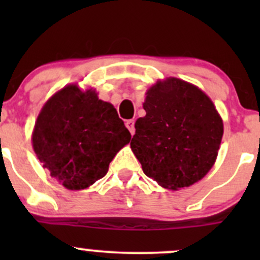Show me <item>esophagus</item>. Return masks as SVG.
<instances>
[{
  "label": "esophagus",
  "instance_id": "esophagus-1",
  "mask_svg": "<svg viewBox=\"0 0 260 260\" xmlns=\"http://www.w3.org/2000/svg\"><path fill=\"white\" fill-rule=\"evenodd\" d=\"M134 123H136V122H134V120H128L126 122V127L128 128V131H129L132 136L134 134V132H136V128H134Z\"/></svg>",
  "mask_w": 260,
  "mask_h": 260
}]
</instances>
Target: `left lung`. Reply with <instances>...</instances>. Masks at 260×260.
<instances>
[{"instance_id": "left-lung-1", "label": "left lung", "mask_w": 260, "mask_h": 260, "mask_svg": "<svg viewBox=\"0 0 260 260\" xmlns=\"http://www.w3.org/2000/svg\"><path fill=\"white\" fill-rule=\"evenodd\" d=\"M131 142L148 177L178 189L196 183L213 168L221 143L222 120L207 95L177 78L156 83L143 104Z\"/></svg>"}]
</instances>
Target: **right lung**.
Listing matches in <instances>:
<instances>
[{"label": "right lung", "instance_id": "obj_1", "mask_svg": "<svg viewBox=\"0 0 260 260\" xmlns=\"http://www.w3.org/2000/svg\"><path fill=\"white\" fill-rule=\"evenodd\" d=\"M129 140L115 107L77 85L66 86L45 104L32 132V148L44 168L74 190L103 178Z\"/></svg>", "mask_w": 260, "mask_h": 260}]
</instances>
